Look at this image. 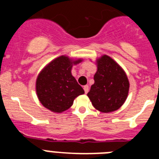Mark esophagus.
I'll return each mask as SVG.
<instances>
[{"mask_svg":"<svg viewBox=\"0 0 159 159\" xmlns=\"http://www.w3.org/2000/svg\"><path fill=\"white\" fill-rule=\"evenodd\" d=\"M84 92H85V93H88V85H85V86L84 87Z\"/></svg>","mask_w":159,"mask_h":159,"instance_id":"esophagus-1","label":"esophagus"}]
</instances>
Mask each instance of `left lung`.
<instances>
[{
  "instance_id": "obj_1",
  "label": "left lung",
  "mask_w": 159,
  "mask_h": 159,
  "mask_svg": "<svg viewBox=\"0 0 159 159\" xmlns=\"http://www.w3.org/2000/svg\"><path fill=\"white\" fill-rule=\"evenodd\" d=\"M97 71L93 85L88 93L95 109L101 112L118 110L127 99L129 81L125 71L108 56L97 60Z\"/></svg>"
}]
</instances>
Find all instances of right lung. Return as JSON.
Returning a JSON list of instances; mask_svg holds the SVG:
<instances>
[{"label":"right lung","mask_w":159,"mask_h":159,"mask_svg":"<svg viewBox=\"0 0 159 159\" xmlns=\"http://www.w3.org/2000/svg\"><path fill=\"white\" fill-rule=\"evenodd\" d=\"M82 60L73 61L61 56L49 63L39 74L36 80V94L43 107L53 112L60 113L73 104L78 95L84 91L71 72L72 64Z\"/></svg>","instance_id":"1"}]
</instances>
